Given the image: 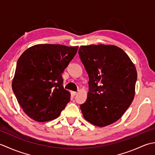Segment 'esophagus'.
Wrapping results in <instances>:
<instances>
[{
    "label": "esophagus",
    "mask_w": 155,
    "mask_h": 155,
    "mask_svg": "<svg viewBox=\"0 0 155 155\" xmlns=\"http://www.w3.org/2000/svg\"><path fill=\"white\" fill-rule=\"evenodd\" d=\"M71 94L72 96H75V95L77 94V92H74V91H71Z\"/></svg>",
    "instance_id": "obj_1"
}]
</instances>
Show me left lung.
<instances>
[{
	"mask_svg": "<svg viewBox=\"0 0 155 155\" xmlns=\"http://www.w3.org/2000/svg\"><path fill=\"white\" fill-rule=\"evenodd\" d=\"M78 54L89 78L87 99L80 106L83 117L97 127L113 124L134 99L135 66L123 49L114 45L81 46Z\"/></svg>",
	"mask_w": 155,
	"mask_h": 155,
	"instance_id": "left-lung-1",
	"label": "left lung"
}]
</instances>
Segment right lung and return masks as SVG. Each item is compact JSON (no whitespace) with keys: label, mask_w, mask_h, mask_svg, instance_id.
Instances as JSON below:
<instances>
[{"label":"right lung","mask_w":155,"mask_h":155,"mask_svg":"<svg viewBox=\"0 0 155 155\" xmlns=\"http://www.w3.org/2000/svg\"><path fill=\"white\" fill-rule=\"evenodd\" d=\"M78 47L36 45L19 57L12 91L23 111L32 119H55L70 101L61 74L77 54Z\"/></svg>","instance_id":"add662e5"}]
</instances>
